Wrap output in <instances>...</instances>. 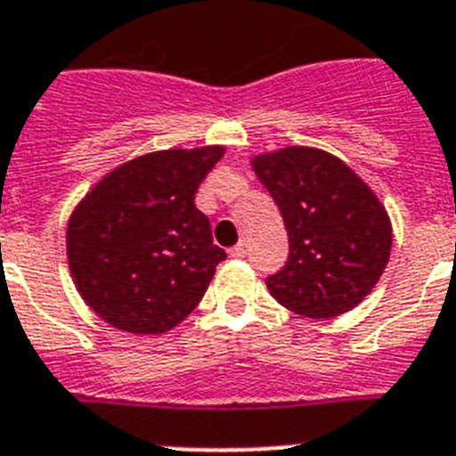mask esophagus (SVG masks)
<instances>
[{
    "mask_svg": "<svg viewBox=\"0 0 456 456\" xmlns=\"http://www.w3.org/2000/svg\"><path fill=\"white\" fill-rule=\"evenodd\" d=\"M245 243H239V245H233L232 250H229V256H232V259H243L245 256Z\"/></svg>",
    "mask_w": 456,
    "mask_h": 456,
    "instance_id": "obj_1",
    "label": "esophagus"
}]
</instances>
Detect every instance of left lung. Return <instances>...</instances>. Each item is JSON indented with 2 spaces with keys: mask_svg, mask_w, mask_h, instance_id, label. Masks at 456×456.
<instances>
[{
  "mask_svg": "<svg viewBox=\"0 0 456 456\" xmlns=\"http://www.w3.org/2000/svg\"><path fill=\"white\" fill-rule=\"evenodd\" d=\"M289 233V261L266 280L273 298L307 319L354 310L381 280L393 223L374 190L342 158L284 146L250 158Z\"/></svg>",
  "mask_w": 456,
  "mask_h": 456,
  "instance_id": "8db88e82",
  "label": "left lung"
}]
</instances>
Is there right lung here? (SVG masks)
I'll use <instances>...</instances> for the list:
<instances>
[{
    "mask_svg": "<svg viewBox=\"0 0 456 456\" xmlns=\"http://www.w3.org/2000/svg\"><path fill=\"white\" fill-rule=\"evenodd\" d=\"M223 144L162 149L114 167L77 201L66 227L75 289L102 322L160 335L200 305L224 259L195 206Z\"/></svg>",
    "mask_w": 456,
    "mask_h": 456,
    "instance_id": "obj_1",
    "label": "right lung"
}]
</instances>
